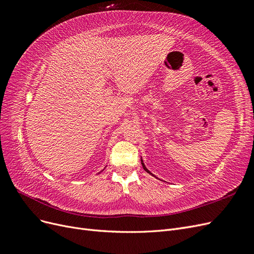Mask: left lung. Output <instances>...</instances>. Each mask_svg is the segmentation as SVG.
Wrapping results in <instances>:
<instances>
[{
  "label": "left lung",
  "mask_w": 254,
  "mask_h": 254,
  "mask_svg": "<svg viewBox=\"0 0 254 254\" xmlns=\"http://www.w3.org/2000/svg\"><path fill=\"white\" fill-rule=\"evenodd\" d=\"M142 165H143V168H144V170H145L146 172H147L148 174H151V173H150V172H149V171L147 170V168H146V167H145V165H144V163H143V161H142ZM151 175H152V174H151Z\"/></svg>",
  "instance_id": "obj_1"
}]
</instances>
